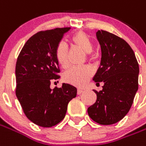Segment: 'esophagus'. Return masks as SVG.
Wrapping results in <instances>:
<instances>
[{"label": "esophagus", "instance_id": "obj_1", "mask_svg": "<svg viewBox=\"0 0 146 146\" xmlns=\"http://www.w3.org/2000/svg\"><path fill=\"white\" fill-rule=\"evenodd\" d=\"M83 92L84 90H82V89H78V90H77V94L80 95L81 93H83Z\"/></svg>", "mask_w": 146, "mask_h": 146}]
</instances>
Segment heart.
Instances as JSON below:
<instances>
[{
  "instance_id": "b5f03b06",
  "label": "heart",
  "mask_w": 146,
  "mask_h": 146,
  "mask_svg": "<svg viewBox=\"0 0 146 146\" xmlns=\"http://www.w3.org/2000/svg\"><path fill=\"white\" fill-rule=\"evenodd\" d=\"M71 41L76 46L80 48L86 54H91L94 50L93 43L87 34L79 31L73 35ZM57 61L62 68L69 66V50L65 42H60L55 50ZM93 74L92 70L89 67H72L63 74V80L66 82L75 85L76 87H83L89 80Z\"/></svg>"
}]
</instances>
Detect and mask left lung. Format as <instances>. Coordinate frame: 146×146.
<instances>
[{
	"label": "left lung",
	"mask_w": 146,
	"mask_h": 146,
	"mask_svg": "<svg viewBox=\"0 0 146 146\" xmlns=\"http://www.w3.org/2000/svg\"><path fill=\"white\" fill-rule=\"evenodd\" d=\"M101 48L100 65L92 80L104 82L94 104L88 108L91 119L101 125H111L130 111L138 89L139 66L134 52L123 38L106 31L96 33Z\"/></svg>",
	"instance_id": "obj_1"
}]
</instances>
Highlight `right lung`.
I'll use <instances>...</instances> for the list:
<instances>
[{"label":"right lung","instance_id":"1","mask_svg":"<svg viewBox=\"0 0 146 146\" xmlns=\"http://www.w3.org/2000/svg\"><path fill=\"white\" fill-rule=\"evenodd\" d=\"M70 27L39 31L28 39L16 65V95L27 119L38 126L51 127L66 116L69 102L77 89L70 84L52 90L60 76L55 56L57 45Z\"/></svg>","mask_w":146,"mask_h":146}]
</instances>
